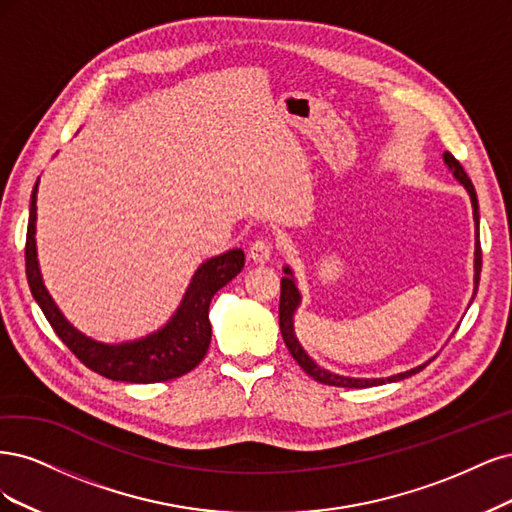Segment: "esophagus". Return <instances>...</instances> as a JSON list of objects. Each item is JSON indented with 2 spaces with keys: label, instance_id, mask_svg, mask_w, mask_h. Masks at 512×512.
<instances>
[{
  "label": "esophagus",
  "instance_id": "1",
  "mask_svg": "<svg viewBox=\"0 0 512 512\" xmlns=\"http://www.w3.org/2000/svg\"><path fill=\"white\" fill-rule=\"evenodd\" d=\"M272 257V244L268 240H255L249 246V259L253 263H266Z\"/></svg>",
  "mask_w": 512,
  "mask_h": 512
}]
</instances>
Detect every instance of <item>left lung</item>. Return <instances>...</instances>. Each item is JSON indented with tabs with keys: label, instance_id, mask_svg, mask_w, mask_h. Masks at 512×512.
I'll list each match as a JSON object with an SVG mask.
<instances>
[{
	"label": "left lung",
	"instance_id": "obj_1",
	"mask_svg": "<svg viewBox=\"0 0 512 512\" xmlns=\"http://www.w3.org/2000/svg\"><path fill=\"white\" fill-rule=\"evenodd\" d=\"M444 163H447L449 170L453 172V176L459 180L461 185H464V189L468 191L470 195V202H472V214H474V225H476V242H474V295H476V289H478V278H481V240H478V200H476V191H474V185L472 180L468 178V174L464 172V168H461V163L451 155V153H444L442 155ZM285 276L280 278V304H278V321H280V334H283V340L287 344L289 353L293 355V359L298 361L300 368L315 378V381L323 383V385H332V387H349V389H364V387H376V385H385V383H395V381H404V378L412 376L421 372L427 364L423 366H417L412 370H406V372H400V374H393V376H387V378H351V376H342V374H334L329 372L325 368H321L317 361H312L308 357V353L302 349V344L298 340V336H295V329H293V317H295V310H298L300 302H302V295H300V289L298 285H295V278H293V272L289 266L283 268Z\"/></svg>",
	"mask_w": 512,
	"mask_h": 512
}]
</instances>
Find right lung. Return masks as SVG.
Returning <instances> with one entry per match:
<instances>
[{
	"label": "right lung",
	"instance_id": "right-lung-1",
	"mask_svg": "<svg viewBox=\"0 0 512 512\" xmlns=\"http://www.w3.org/2000/svg\"><path fill=\"white\" fill-rule=\"evenodd\" d=\"M40 180V178H38ZM36 195L38 183L31 191L27 242H25V272L31 295L42 308L46 321L51 323L61 342L85 364L89 370L102 374L110 381L121 383H163L191 372L204 359L212 327L208 321V308L221 287L236 278L244 268V251L232 249L223 255L204 261L195 270L191 283L183 295L172 319L157 332L140 340L106 344L97 342L61 315L51 293L46 291L40 274L36 251Z\"/></svg>",
	"mask_w": 512,
	"mask_h": 512
}]
</instances>
